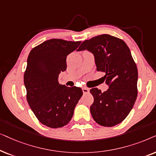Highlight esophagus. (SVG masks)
Returning <instances> with one entry per match:
<instances>
[{
	"mask_svg": "<svg viewBox=\"0 0 156 156\" xmlns=\"http://www.w3.org/2000/svg\"><path fill=\"white\" fill-rule=\"evenodd\" d=\"M83 93H89V88H86V87H84V88H83Z\"/></svg>",
	"mask_w": 156,
	"mask_h": 156,
	"instance_id": "obj_1",
	"label": "esophagus"
}]
</instances>
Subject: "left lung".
Listing matches in <instances>:
<instances>
[{"mask_svg":"<svg viewBox=\"0 0 156 156\" xmlns=\"http://www.w3.org/2000/svg\"><path fill=\"white\" fill-rule=\"evenodd\" d=\"M93 53L98 71L104 73L109 88L102 93L91 88L94 101L90 110L99 125L112 127L121 123L133 107L138 95V69L126 43L117 37L103 34L83 41L77 51Z\"/></svg>","mask_w":156,"mask_h":156,"instance_id":"8db88e82","label":"left lung"}]
</instances>
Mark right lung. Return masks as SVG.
<instances>
[{
	"instance_id": "add662e5",
	"label": "right lung",
	"mask_w": 156,
	"mask_h": 156,
	"mask_svg": "<svg viewBox=\"0 0 156 156\" xmlns=\"http://www.w3.org/2000/svg\"><path fill=\"white\" fill-rule=\"evenodd\" d=\"M80 41L50 39L31 50L24 73L26 98L38 120L48 127L61 128L69 123L83 95L81 88L58 81L66 70V58Z\"/></svg>"
}]
</instances>
